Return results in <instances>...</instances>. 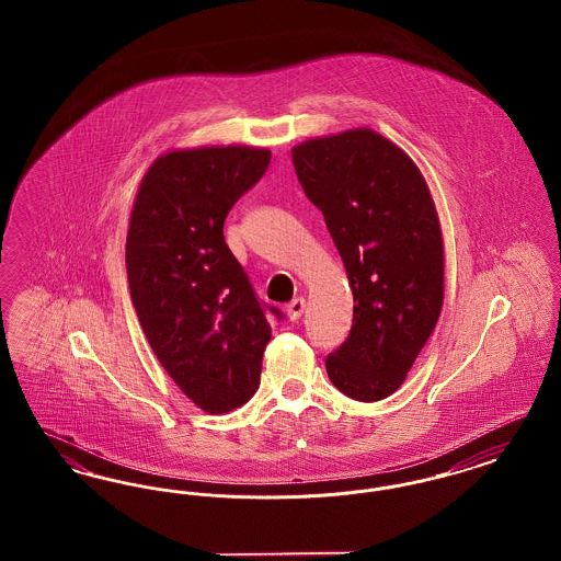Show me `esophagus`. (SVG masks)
<instances>
[{"instance_id": "esophagus-1", "label": "esophagus", "mask_w": 561, "mask_h": 561, "mask_svg": "<svg viewBox=\"0 0 561 561\" xmlns=\"http://www.w3.org/2000/svg\"><path fill=\"white\" fill-rule=\"evenodd\" d=\"M302 311H305V298L302 296L294 298L293 302L286 305V313H288V318L293 321L298 320L302 316Z\"/></svg>"}]
</instances>
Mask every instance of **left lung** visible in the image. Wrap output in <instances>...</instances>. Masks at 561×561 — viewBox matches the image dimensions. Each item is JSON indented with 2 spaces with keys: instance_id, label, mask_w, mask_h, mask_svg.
Listing matches in <instances>:
<instances>
[{
  "instance_id": "1",
  "label": "left lung",
  "mask_w": 561,
  "mask_h": 561,
  "mask_svg": "<svg viewBox=\"0 0 561 561\" xmlns=\"http://www.w3.org/2000/svg\"><path fill=\"white\" fill-rule=\"evenodd\" d=\"M294 170L320 208L353 290L347 341L325 373L347 398L400 389L444 302V243L421 170L374 130H348L293 149Z\"/></svg>"
}]
</instances>
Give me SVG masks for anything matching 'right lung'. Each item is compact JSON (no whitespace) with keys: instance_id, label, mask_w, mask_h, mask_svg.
Here are the masks:
<instances>
[{"instance_id":"1","label":"right lung","mask_w":561,"mask_h":561,"mask_svg":"<svg viewBox=\"0 0 561 561\" xmlns=\"http://www.w3.org/2000/svg\"><path fill=\"white\" fill-rule=\"evenodd\" d=\"M268 161L267 149L238 145L165 153L145 174L130 216L126 268L140 328L165 373L210 414L256 393L267 313L284 320L259 300L222 236Z\"/></svg>"}]
</instances>
